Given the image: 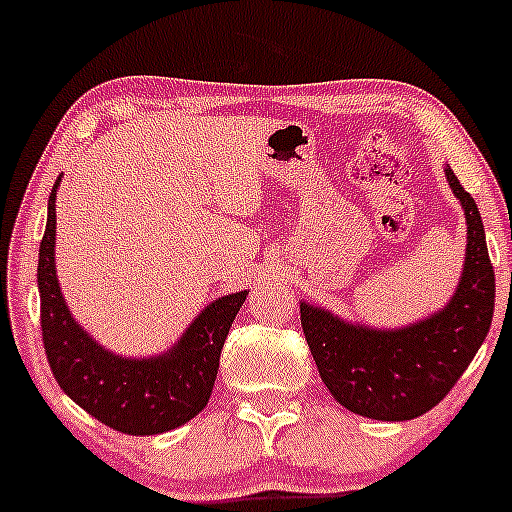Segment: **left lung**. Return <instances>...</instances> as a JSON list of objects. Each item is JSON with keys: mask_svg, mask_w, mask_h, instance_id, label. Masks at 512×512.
<instances>
[{"mask_svg": "<svg viewBox=\"0 0 512 512\" xmlns=\"http://www.w3.org/2000/svg\"><path fill=\"white\" fill-rule=\"evenodd\" d=\"M445 174L467 215V258L442 312L406 329L375 331L300 304L304 338L333 399L375 421H411L438 406L474 360L493 319L496 278L484 222L452 169Z\"/></svg>", "mask_w": 512, "mask_h": 512, "instance_id": "8db88e82", "label": "left lung"}]
</instances>
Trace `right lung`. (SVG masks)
Returning <instances> with one entry per match:
<instances>
[{
	"instance_id": "1",
	"label": "right lung",
	"mask_w": 512,
	"mask_h": 512,
	"mask_svg": "<svg viewBox=\"0 0 512 512\" xmlns=\"http://www.w3.org/2000/svg\"><path fill=\"white\" fill-rule=\"evenodd\" d=\"M40 239V329L50 370L70 399L103 426L128 435H157L183 426L208 406L225 338L246 290L203 309L169 353L147 360L108 353L72 319L55 275V191Z\"/></svg>"
}]
</instances>
